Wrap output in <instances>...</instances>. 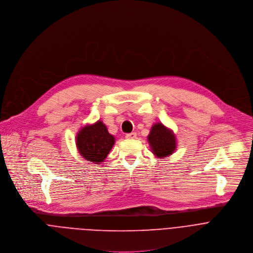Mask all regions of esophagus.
Segmentation results:
<instances>
[{
  "instance_id": "esophagus-1",
  "label": "esophagus",
  "mask_w": 253,
  "mask_h": 253,
  "mask_svg": "<svg viewBox=\"0 0 253 253\" xmlns=\"http://www.w3.org/2000/svg\"><path fill=\"white\" fill-rule=\"evenodd\" d=\"M136 137V133L135 132H130V133H126V138L127 139H133Z\"/></svg>"
}]
</instances>
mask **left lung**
Wrapping results in <instances>:
<instances>
[{
  "instance_id": "8db88e82",
  "label": "left lung",
  "mask_w": 253,
  "mask_h": 253,
  "mask_svg": "<svg viewBox=\"0 0 253 253\" xmlns=\"http://www.w3.org/2000/svg\"><path fill=\"white\" fill-rule=\"evenodd\" d=\"M153 153L159 158L170 156L175 149V136L163 124H156L147 136Z\"/></svg>"
}]
</instances>
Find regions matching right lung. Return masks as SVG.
Masks as SVG:
<instances>
[{
  "instance_id": "1",
  "label": "right lung",
  "mask_w": 253,
  "mask_h": 253,
  "mask_svg": "<svg viewBox=\"0 0 253 253\" xmlns=\"http://www.w3.org/2000/svg\"><path fill=\"white\" fill-rule=\"evenodd\" d=\"M115 143L114 135L100 122L83 127L77 136V146L80 154L88 162L99 164L105 161Z\"/></svg>"
}]
</instances>
